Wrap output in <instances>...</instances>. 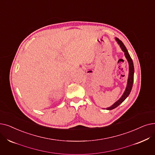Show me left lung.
Here are the masks:
<instances>
[{"label": "left lung", "mask_w": 155, "mask_h": 155, "mask_svg": "<svg viewBox=\"0 0 155 155\" xmlns=\"http://www.w3.org/2000/svg\"><path fill=\"white\" fill-rule=\"evenodd\" d=\"M115 38L118 44L120 45V48H121V49H122V51L124 52L125 56L127 60L128 63H129V77H128V79H127V84L126 88L124 94H122V96H121V97L117 101H116L112 106H111L109 107H107L106 110H111L116 108L117 106H118L121 103H122L124 101L125 99L129 96V95L131 92L132 85H133V82H134V67L132 59L129 54V52H128L127 48H125V45L123 44V42L117 37H115Z\"/></svg>", "instance_id": "1"}]
</instances>
